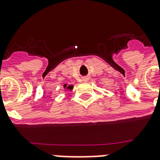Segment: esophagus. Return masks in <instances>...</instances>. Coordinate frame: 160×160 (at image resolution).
<instances>
[{
    "label": "esophagus",
    "instance_id": "1",
    "mask_svg": "<svg viewBox=\"0 0 160 160\" xmlns=\"http://www.w3.org/2000/svg\"><path fill=\"white\" fill-rule=\"evenodd\" d=\"M88 80H89V78H88V77L83 78V81H84V82H87Z\"/></svg>",
    "mask_w": 160,
    "mask_h": 160
}]
</instances>
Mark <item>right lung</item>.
<instances>
[{"mask_svg": "<svg viewBox=\"0 0 160 160\" xmlns=\"http://www.w3.org/2000/svg\"><path fill=\"white\" fill-rule=\"evenodd\" d=\"M74 88V85H67V84H64V89L65 91H72Z\"/></svg>", "mask_w": 160, "mask_h": 160, "instance_id": "1", "label": "right lung"}]
</instances>
